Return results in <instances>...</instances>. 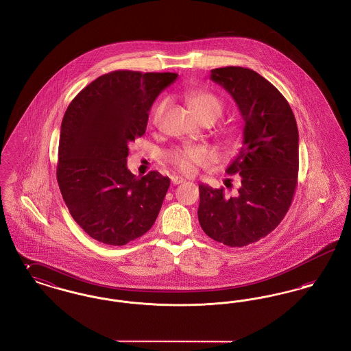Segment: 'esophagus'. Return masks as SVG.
<instances>
[{"instance_id": "esophagus-1", "label": "esophagus", "mask_w": 351, "mask_h": 351, "mask_svg": "<svg viewBox=\"0 0 351 351\" xmlns=\"http://www.w3.org/2000/svg\"><path fill=\"white\" fill-rule=\"evenodd\" d=\"M185 180H184L183 178H180V176H171V183L173 184V185H178V184L184 183Z\"/></svg>"}]
</instances>
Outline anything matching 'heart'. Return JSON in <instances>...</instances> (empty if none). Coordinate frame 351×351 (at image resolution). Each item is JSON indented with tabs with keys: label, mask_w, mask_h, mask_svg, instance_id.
I'll use <instances>...</instances> for the list:
<instances>
[{
	"label": "heart",
	"mask_w": 351,
	"mask_h": 351,
	"mask_svg": "<svg viewBox=\"0 0 351 351\" xmlns=\"http://www.w3.org/2000/svg\"><path fill=\"white\" fill-rule=\"evenodd\" d=\"M186 101L191 106V109L200 117L215 118L221 117L223 112V102L218 97L216 93L205 90V89H195L186 93ZM165 110V104L158 105V108L154 110L152 121L154 123H158L159 118ZM168 163L172 165L178 171L191 175L195 172L197 166H206L212 162V155L205 147L200 146H183L176 147L169 151L167 154Z\"/></svg>",
	"instance_id": "obj_1"
}]
</instances>
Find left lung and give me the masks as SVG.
I'll return each instance as SVG.
<instances>
[{
    "label": "left lung",
    "mask_w": 351,
    "mask_h": 351,
    "mask_svg": "<svg viewBox=\"0 0 351 351\" xmlns=\"http://www.w3.org/2000/svg\"><path fill=\"white\" fill-rule=\"evenodd\" d=\"M210 79L233 97L245 121L243 146L226 168L239 188L199 185V222L208 237L230 247L254 243L287 215L298 186L299 132L283 95L250 68L212 69Z\"/></svg>",
    "instance_id": "8db88e82"
}]
</instances>
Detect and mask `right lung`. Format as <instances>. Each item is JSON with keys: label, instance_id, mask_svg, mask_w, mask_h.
<instances>
[{"label": "right lung", "instance_id": "1", "mask_svg": "<svg viewBox=\"0 0 351 351\" xmlns=\"http://www.w3.org/2000/svg\"><path fill=\"white\" fill-rule=\"evenodd\" d=\"M178 73L113 71L86 85L62 121L56 179L73 219L101 243L123 246L147 233L169 179L128 169L129 143L142 136L149 110Z\"/></svg>", "mask_w": 351, "mask_h": 351}]
</instances>
